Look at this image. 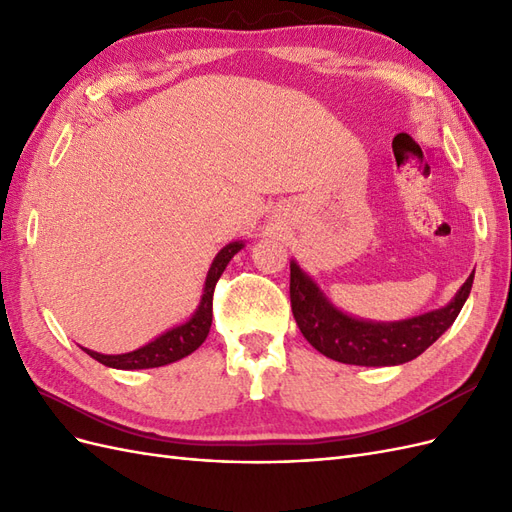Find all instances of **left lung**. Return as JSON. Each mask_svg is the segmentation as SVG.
<instances>
[{
    "label": "left lung",
    "mask_w": 512,
    "mask_h": 512,
    "mask_svg": "<svg viewBox=\"0 0 512 512\" xmlns=\"http://www.w3.org/2000/svg\"><path fill=\"white\" fill-rule=\"evenodd\" d=\"M474 273L455 299L436 312L401 322H363L335 309L316 284L290 262V305L303 337L333 361L365 367L399 365L416 359L451 327L472 290Z\"/></svg>",
    "instance_id": "8db88e82"
}]
</instances>
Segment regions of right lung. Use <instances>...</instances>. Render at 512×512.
Here are the masks:
<instances>
[{"label":"right lung","instance_id":"obj_1","mask_svg":"<svg viewBox=\"0 0 512 512\" xmlns=\"http://www.w3.org/2000/svg\"><path fill=\"white\" fill-rule=\"evenodd\" d=\"M243 247V243L235 241L228 243L220 254L215 256L213 265L207 273V282H205V294L200 299V305L196 309V314L181 324L177 329H170L168 333L160 335L156 342H151L143 348H138L128 354H100L94 350L83 348L91 359H96L98 363L106 367H115V369H149V367H162L168 363H175L183 356L192 354L200 344L205 342L209 329H211V320H213V290L215 284H218L220 275L224 273L226 265L230 258L235 256Z\"/></svg>","mask_w":512,"mask_h":512}]
</instances>
